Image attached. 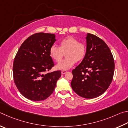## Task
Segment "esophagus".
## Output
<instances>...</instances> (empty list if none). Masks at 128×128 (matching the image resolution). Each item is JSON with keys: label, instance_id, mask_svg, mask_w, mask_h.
I'll return each instance as SVG.
<instances>
[{"label": "esophagus", "instance_id": "34e87169", "mask_svg": "<svg viewBox=\"0 0 128 128\" xmlns=\"http://www.w3.org/2000/svg\"><path fill=\"white\" fill-rule=\"evenodd\" d=\"M67 72V71L66 70H62L61 71V74H65Z\"/></svg>", "mask_w": 128, "mask_h": 128}]
</instances>
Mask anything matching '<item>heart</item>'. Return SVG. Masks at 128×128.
Segmentation results:
<instances>
[{
    "mask_svg": "<svg viewBox=\"0 0 128 128\" xmlns=\"http://www.w3.org/2000/svg\"><path fill=\"white\" fill-rule=\"evenodd\" d=\"M86 53V46L72 36H68L60 40L59 47L52 46L49 49V56L57 62L62 60L65 53L66 58L56 66L60 70H67L74 66L75 62L83 59Z\"/></svg>",
    "mask_w": 128,
    "mask_h": 128,
    "instance_id": "1",
    "label": "heart"
}]
</instances>
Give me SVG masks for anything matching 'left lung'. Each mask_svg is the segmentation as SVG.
<instances>
[{
  "instance_id": "left-lung-1",
  "label": "left lung",
  "mask_w": 128,
  "mask_h": 128,
  "mask_svg": "<svg viewBox=\"0 0 128 128\" xmlns=\"http://www.w3.org/2000/svg\"><path fill=\"white\" fill-rule=\"evenodd\" d=\"M86 49L84 59L72 71L71 86L75 92L87 99L105 92L113 79L115 64L112 54L104 40L86 34Z\"/></svg>"
}]
</instances>
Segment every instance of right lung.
Returning <instances> with one entry per match:
<instances>
[{
  "mask_svg": "<svg viewBox=\"0 0 128 128\" xmlns=\"http://www.w3.org/2000/svg\"><path fill=\"white\" fill-rule=\"evenodd\" d=\"M53 34L36 33L24 42L16 55L13 66V79L21 94L39 101L53 93L61 71L45 74L54 66L49 49L56 42Z\"/></svg>",
  "mask_w": 128,
  "mask_h": 128,
  "instance_id": "obj_1",
  "label": "right lung"
}]
</instances>
